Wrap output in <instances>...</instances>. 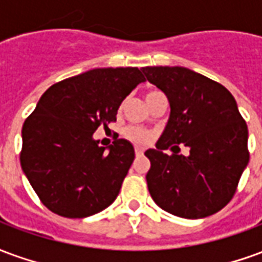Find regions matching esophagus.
I'll list each match as a JSON object with an SVG mask.
<instances>
[{
    "label": "esophagus",
    "instance_id": "esophagus-1",
    "mask_svg": "<svg viewBox=\"0 0 262 262\" xmlns=\"http://www.w3.org/2000/svg\"><path fill=\"white\" fill-rule=\"evenodd\" d=\"M135 153H136V156H142L143 154V148L142 147H135Z\"/></svg>",
    "mask_w": 262,
    "mask_h": 262
}]
</instances>
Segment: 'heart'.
<instances>
[{"instance_id": "obj_1", "label": "heart", "mask_w": 262, "mask_h": 262, "mask_svg": "<svg viewBox=\"0 0 262 262\" xmlns=\"http://www.w3.org/2000/svg\"><path fill=\"white\" fill-rule=\"evenodd\" d=\"M151 94L153 92L147 94V97L151 95ZM123 136L126 139H129L130 142L136 143V144H146L151 139V133L144 130V129H140V127H136V126H127V127H125V130H123Z\"/></svg>"}]
</instances>
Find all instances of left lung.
I'll return each instance as SVG.
<instances>
[{"instance_id":"8db88e82","label":"left lung","mask_w":262,"mask_h":262,"mask_svg":"<svg viewBox=\"0 0 262 262\" xmlns=\"http://www.w3.org/2000/svg\"><path fill=\"white\" fill-rule=\"evenodd\" d=\"M148 82L164 92L170 118L150 160L148 192L165 212L201 219L230 202L248 164V129L234 97L225 86L185 67H144ZM190 147L188 156L162 150Z\"/></svg>"}]
</instances>
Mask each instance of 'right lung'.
I'll use <instances>...</instances> for the list:
<instances>
[{
  "label": "right lung",
  "instance_id": "add662e5",
  "mask_svg": "<svg viewBox=\"0 0 262 262\" xmlns=\"http://www.w3.org/2000/svg\"><path fill=\"white\" fill-rule=\"evenodd\" d=\"M143 81L137 67L94 69L43 94L22 127L20 167L46 208L81 219L116 199L135 148L125 139L101 147L94 133Z\"/></svg>",
  "mask_w": 262,
  "mask_h": 262
}]
</instances>
